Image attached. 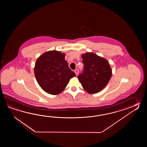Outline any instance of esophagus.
I'll list each match as a JSON object with an SVG mask.
<instances>
[{"instance_id":"esophagus-1","label":"esophagus","mask_w":147,"mask_h":147,"mask_svg":"<svg viewBox=\"0 0 147 147\" xmlns=\"http://www.w3.org/2000/svg\"><path fill=\"white\" fill-rule=\"evenodd\" d=\"M75 72L76 76H78V74H79V70L78 69H76L75 70Z\"/></svg>"}]
</instances>
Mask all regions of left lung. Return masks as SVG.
<instances>
[{
    "instance_id": "8db88e82",
    "label": "left lung",
    "mask_w": 147,
    "mask_h": 147,
    "mask_svg": "<svg viewBox=\"0 0 147 147\" xmlns=\"http://www.w3.org/2000/svg\"><path fill=\"white\" fill-rule=\"evenodd\" d=\"M84 70L78 76L79 81L88 93L94 94L106 87L112 76V69L106 59L93 53L81 55Z\"/></svg>"
}]
</instances>
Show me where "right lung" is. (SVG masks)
<instances>
[{
  "label": "right lung",
  "mask_w": 147,
  "mask_h": 147,
  "mask_svg": "<svg viewBox=\"0 0 147 147\" xmlns=\"http://www.w3.org/2000/svg\"><path fill=\"white\" fill-rule=\"evenodd\" d=\"M65 53L50 50L39 57L35 63L34 76L38 84L48 94L56 95L65 90L76 76L65 59Z\"/></svg>",
  "instance_id": "add662e5"
}]
</instances>
